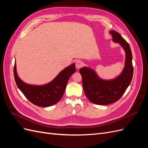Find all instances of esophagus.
<instances>
[{
  "label": "esophagus",
  "instance_id": "obj_1",
  "mask_svg": "<svg viewBox=\"0 0 148 148\" xmlns=\"http://www.w3.org/2000/svg\"><path fill=\"white\" fill-rule=\"evenodd\" d=\"M83 65V62L81 60H78L76 62V66H77V69H80L82 68Z\"/></svg>",
  "mask_w": 148,
  "mask_h": 148
}]
</instances>
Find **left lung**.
<instances>
[{
    "mask_svg": "<svg viewBox=\"0 0 148 148\" xmlns=\"http://www.w3.org/2000/svg\"><path fill=\"white\" fill-rule=\"evenodd\" d=\"M113 41L119 42L126 53L125 66L119 77L112 80H102L91 69L83 67L79 69L85 95L89 101L97 105H107L117 101L122 96L133 78L132 53L128 43L119 33L110 31Z\"/></svg>",
    "mask_w": 148,
    "mask_h": 148,
    "instance_id": "8db88e82",
    "label": "left lung"
}]
</instances>
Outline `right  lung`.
Here are the masks:
<instances>
[{"mask_svg": "<svg viewBox=\"0 0 148 148\" xmlns=\"http://www.w3.org/2000/svg\"><path fill=\"white\" fill-rule=\"evenodd\" d=\"M75 71V65L72 64L60 72L51 82L42 86H34L24 83L18 77L15 63L13 69L15 82L20 90L33 104L44 107L54 105L60 100L69 79Z\"/></svg>", "mask_w": 148, "mask_h": 148, "instance_id": "right-lung-1", "label": "right lung"}]
</instances>
